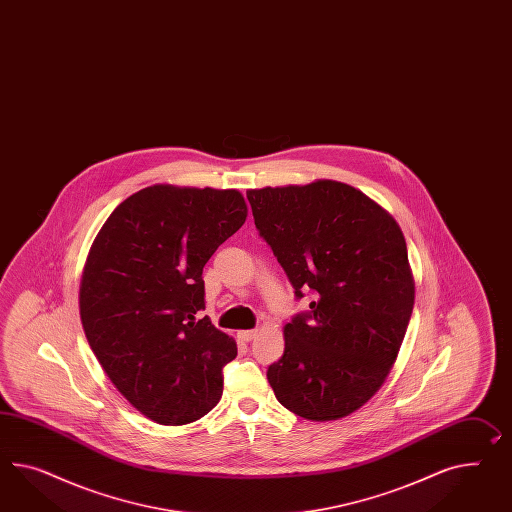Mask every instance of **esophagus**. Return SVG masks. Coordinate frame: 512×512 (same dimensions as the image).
I'll return each instance as SVG.
<instances>
[{
    "instance_id": "34e87169",
    "label": "esophagus",
    "mask_w": 512,
    "mask_h": 512,
    "mask_svg": "<svg viewBox=\"0 0 512 512\" xmlns=\"http://www.w3.org/2000/svg\"><path fill=\"white\" fill-rule=\"evenodd\" d=\"M255 335H257V330H244V332H238V339L244 341V343H249Z\"/></svg>"
}]
</instances>
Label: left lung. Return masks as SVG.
<instances>
[{
  "instance_id": "8db88e82",
  "label": "left lung",
  "mask_w": 512,
  "mask_h": 512,
  "mask_svg": "<svg viewBox=\"0 0 512 512\" xmlns=\"http://www.w3.org/2000/svg\"><path fill=\"white\" fill-rule=\"evenodd\" d=\"M255 227L309 311L283 328L268 367L277 401L311 421L356 412L382 387L414 309V277L397 221L360 190L315 180L248 190Z\"/></svg>"
}]
</instances>
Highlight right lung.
<instances>
[{
    "instance_id": "right-lung-1",
    "label": "right lung",
    "mask_w": 512,
    "mask_h": 512,
    "mask_svg": "<svg viewBox=\"0 0 512 512\" xmlns=\"http://www.w3.org/2000/svg\"><path fill=\"white\" fill-rule=\"evenodd\" d=\"M248 216L236 190L154 184L125 199L83 266V332L113 386L160 425L207 415L236 343L205 309L203 268Z\"/></svg>"
}]
</instances>
